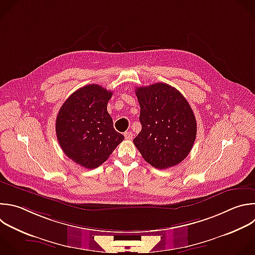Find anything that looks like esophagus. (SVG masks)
I'll use <instances>...</instances> for the list:
<instances>
[{"label": "esophagus", "mask_w": 255, "mask_h": 255, "mask_svg": "<svg viewBox=\"0 0 255 255\" xmlns=\"http://www.w3.org/2000/svg\"><path fill=\"white\" fill-rule=\"evenodd\" d=\"M124 137H125L126 140H132V138H133V133L130 132V131H126V132L124 133Z\"/></svg>", "instance_id": "obj_1"}]
</instances>
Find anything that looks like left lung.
Instances as JSON below:
<instances>
[{
    "label": "left lung",
    "mask_w": 255,
    "mask_h": 255,
    "mask_svg": "<svg viewBox=\"0 0 255 255\" xmlns=\"http://www.w3.org/2000/svg\"><path fill=\"white\" fill-rule=\"evenodd\" d=\"M142 130L133 140L142 157L157 169L183 161L196 138V119L184 96L165 83L137 87Z\"/></svg>",
    "instance_id": "1"
}]
</instances>
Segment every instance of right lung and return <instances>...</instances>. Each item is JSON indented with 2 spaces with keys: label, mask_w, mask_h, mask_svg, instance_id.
Instances as JSON below:
<instances>
[{
  "label": "right lung",
  "mask_w": 255,
  "mask_h": 255,
  "mask_svg": "<svg viewBox=\"0 0 255 255\" xmlns=\"http://www.w3.org/2000/svg\"><path fill=\"white\" fill-rule=\"evenodd\" d=\"M112 94L97 84L86 85L64 102L57 115L56 134L62 150L85 168L100 166L124 139L107 111Z\"/></svg>",
  "instance_id": "obj_1"
}]
</instances>
